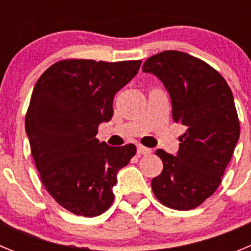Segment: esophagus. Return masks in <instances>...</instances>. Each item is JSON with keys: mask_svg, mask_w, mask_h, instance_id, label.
Segmentation results:
<instances>
[{"mask_svg": "<svg viewBox=\"0 0 251 251\" xmlns=\"http://www.w3.org/2000/svg\"><path fill=\"white\" fill-rule=\"evenodd\" d=\"M152 152V150L148 147H145V146L138 145L137 146V153H138V156H146V154H150Z\"/></svg>", "mask_w": 251, "mask_h": 251, "instance_id": "34e87169", "label": "esophagus"}]
</instances>
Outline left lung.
<instances>
[{"label":"left lung","instance_id":"1","mask_svg":"<svg viewBox=\"0 0 251 251\" xmlns=\"http://www.w3.org/2000/svg\"><path fill=\"white\" fill-rule=\"evenodd\" d=\"M142 69L165 84L172 119L186 128L177 156L156 151L163 170L152 179V191L162 205L192 210L220 186L240 136L231 89L212 66L182 51L153 55Z\"/></svg>","mask_w":251,"mask_h":251}]
</instances>
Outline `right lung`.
I'll return each instance as SVG.
<instances>
[{
	"label": "right lung",
	"instance_id": "1",
	"mask_svg": "<svg viewBox=\"0 0 251 251\" xmlns=\"http://www.w3.org/2000/svg\"><path fill=\"white\" fill-rule=\"evenodd\" d=\"M141 60L64 59L39 77L25 128L40 179L68 211L94 217L114 201L117 174L137 152L129 143L110 147L95 138L113 117V99L138 73Z\"/></svg>",
	"mask_w": 251,
	"mask_h": 251
}]
</instances>
